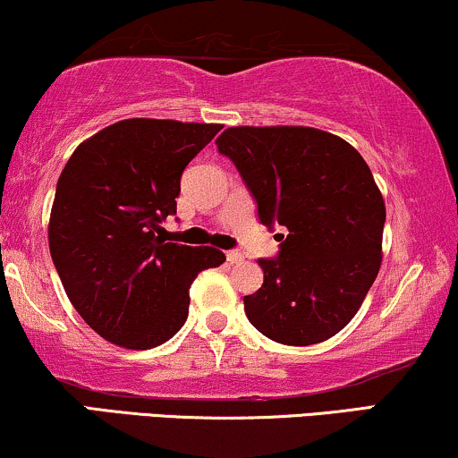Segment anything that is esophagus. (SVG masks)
<instances>
[{"label": "esophagus", "instance_id": "34e87169", "mask_svg": "<svg viewBox=\"0 0 458 458\" xmlns=\"http://www.w3.org/2000/svg\"><path fill=\"white\" fill-rule=\"evenodd\" d=\"M242 261H244V255H242V252H238V250H229L227 252V263L229 265H238Z\"/></svg>", "mask_w": 458, "mask_h": 458}]
</instances>
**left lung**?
Masks as SVG:
<instances>
[{
  "mask_svg": "<svg viewBox=\"0 0 458 458\" xmlns=\"http://www.w3.org/2000/svg\"><path fill=\"white\" fill-rule=\"evenodd\" d=\"M216 146L240 169L261 223L289 231L278 259L259 261L263 286L244 297L248 320L286 346L329 340L359 312L382 265L386 208L369 165L314 127H229Z\"/></svg>",
  "mask_w": 458,
  "mask_h": 458,
  "instance_id": "obj_1",
  "label": "left lung"
}]
</instances>
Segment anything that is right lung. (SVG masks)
<instances>
[{
	"label": "right lung",
	"mask_w": 458,
	"mask_h": 458,
	"mask_svg": "<svg viewBox=\"0 0 458 458\" xmlns=\"http://www.w3.org/2000/svg\"><path fill=\"white\" fill-rule=\"evenodd\" d=\"M214 123L127 118L78 146L56 182L50 257L72 306L106 342L148 350L189 316L197 274L223 250L163 238L180 176L220 131Z\"/></svg>",
	"instance_id": "1"
}]
</instances>
